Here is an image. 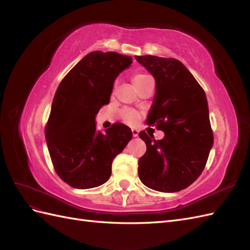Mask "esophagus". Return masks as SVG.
Masks as SVG:
<instances>
[{"label":"esophagus","mask_w":250,"mask_h":250,"mask_svg":"<svg viewBox=\"0 0 250 250\" xmlns=\"http://www.w3.org/2000/svg\"><path fill=\"white\" fill-rule=\"evenodd\" d=\"M131 132H132V137H133V138H137L138 135H139V130L137 129V128H132Z\"/></svg>","instance_id":"obj_1"}]
</instances>
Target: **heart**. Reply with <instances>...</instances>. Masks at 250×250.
<instances>
[{
  "mask_svg": "<svg viewBox=\"0 0 250 250\" xmlns=\"http://www.w3.org/2000/svg\"><path fill=\"white\" fill-rule=\"evenodd\" d=\"M151 80H153L152 77L149 76L148 74L145 73H142V72H135L132 75V82H133V85L135 86L138 90L140 88H142L144 85L147 84V83ZM121 117L125 121V122L129 123V124H135L138 122L139 120V112L135 111L133 109H129V108H126L124 110H122L121 112Z\"/></svg>",
  "mask_w": 250,
  "mask_h": 250,
  "instance_id": "heart-1",
  "label": "heart"
}]
</instances>
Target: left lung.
Returning <instances> with one entry per match:
<instances>
[{"label":"left lung","mask_w":250,"mask_h":250,"mask_svg":"<svg viewBox=\"0 0 250 250\" xmlns=\"http://www.w3.org/2000/svg\"><path fill=\"white\" fill-rule=\"evenodd\" d=\"M155 79V96L146 123L165 133L139 137L147 151L139 161L142 183L152 190L174 193L191 186L202 173L214 135L207 96L191 72L174 58L135 56Z\"/></svg>","instance_id":"obj_1"}]
</instances>
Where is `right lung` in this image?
<instances>
[{"label": "right lung", "mask_w": 250, "mask_h": 250, "mask_svg": "<svg viewBox=\"0 0 250 250\" xmlns=\"http://www.w3.org/2000/svg\"><path fill=\"white\" fill-rule=\"evenodd\" d=\"M132 63L117 52L88 53L60 82L46 126L49 153L58 176L75 188L99 187L132 132L122 123L97 131L96 116L108 104L113 82Z\"/></svg>", "instance_id": "obj_1"}]
</instances>
